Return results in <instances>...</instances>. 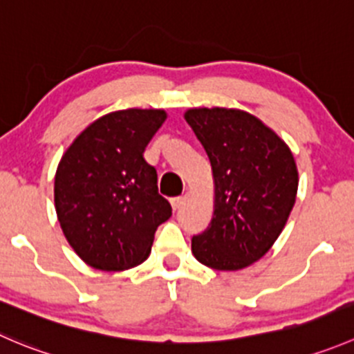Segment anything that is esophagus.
Masks as SVG:
<instances>
[{
	"label": "esophagus",
	"mask_w": 354,
	"mask_h": 354,
	"mask_svg": "<svg viewBox=\"0 0 354 354\" xmlns=\"http://www.w3.org/2000/svg\"><path fill=\"white\" fill-rule=\"evenodd\" d=\"M181 204H183V197H173V198H171V205H173L174 211H176V209H180Z\"/></svg>",
	"instance_id": "esophagus-1"
}]
</instances>
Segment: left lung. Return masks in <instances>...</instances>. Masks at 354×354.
Here are the masks:
<instances>
[{"instance_id":"left-lung-1","label":"left lung","mask_w":354,"mask_h":354,"mask_svg":"<svg viewBox=\"0 0 354 354\" xmlns=\"http://www.w3.org/2000/svg\"><path fill=\"white\" fill-rule=\"evenodd\" d=\"M185 121L204 147L214 180L211 225L192 239V254L219 272L247 268L272 249L296 204L292 152L240 109H188Z\"/></svg>"}]
</instances>
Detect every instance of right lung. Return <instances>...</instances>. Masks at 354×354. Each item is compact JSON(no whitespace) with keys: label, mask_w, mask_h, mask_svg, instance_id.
I'll use <instances>...</instances> for the list:
<instances>
[{"label":"right lung","mask_w":354,"mask_h":354,"mask_svg":"<svg viewBox=\"0 0 354 354\" xmlns=\"http://www.w3.org/2000/svg\"><path fill=\"white\" fill-rule=\"evenodd\" d=\"M162 109L105 114L68 145L55 173V211L65 239L88 266L124 272L149 257L173 214L157 192L145 147L166 121Z\"/></svg>","instance_id":"right-lung-1"}]
</instances>
